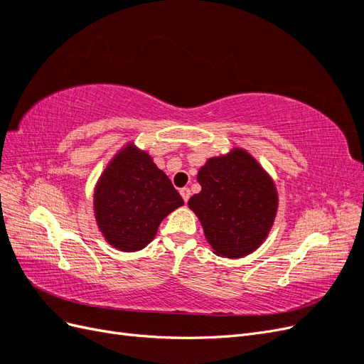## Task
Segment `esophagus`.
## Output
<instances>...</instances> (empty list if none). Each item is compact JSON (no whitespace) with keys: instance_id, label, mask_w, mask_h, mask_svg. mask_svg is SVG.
I'll return each mask as SVG.
<instances>
[{"instance_id":"obj_1","label":"esophagus","mask_w":364,"mask_h":364,"mask_svg":"<svg viewBox=\"0 0 364 364\" xmlns=\"http://www.w3.org/2000/svg\"><path fill=\"white\" fill-rule=\"evenodd\" d=\"M181 196H182V199H183V202L186 203V202H188V199H190V196H191V191H190L188 188H182V190H181Z\"/></svg>"}]
</instances>
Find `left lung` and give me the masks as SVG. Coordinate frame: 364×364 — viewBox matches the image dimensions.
Returning a JSON list of instances; mask_svg holds the SVG:
<instances>
[{"mask_svg": "<svg viewBox=\"0 0 364 364\" xmlns=\"http://www.w3.org/2000/svg\"><path fill=\"white\" fill-rule=\"evenodd\" d=\"M202 191L188 206L218 257L243 258L267 238L278 209L270 176L243 149L208 159L197 173Z\"/></svg>", "mask_w": 364, "mask_h": 364, "instance_id": "left-lung-1", "label": "left lung"}]
</instances>
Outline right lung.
<instances>
[{"mask_svg": "<svg viewBox=\"0 0 364 364\" xmlns=\"http://www.w3.org/2000/svg\"><path fill=\"white\" fill-rule=\"evenodd\" d=\"M182 205L167 174L132 142L109 162L94 191L97 225L107 243L123 252L144 249L162 220Z\"/></svg>", "mask_w": 364, "mask_h": 364, "instance_id": "add662e5", "label": "right lung"}]
</instances>
